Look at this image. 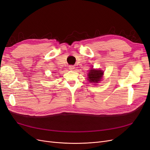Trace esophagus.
<instances>
[{
	"instance_id": "obj_1",
	"label": "esophagus",
	"mask_w": 150,
	"mask_h": 150,
	"mask_svg": "<svg viewBox=\"0 0 150 150\" xmlns=\"http://www.w3.org/2000/svg\"><path fill=\"white\" fill-rule=\"evenodd\" d=\"M74 68H75V67H74V66H72V65H71V66H69V70H74Z\"/></svg>"
}]
</instances>
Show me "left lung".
I'll list each match as a JSON object with an SVG mask.
<instances>
[{
    "label": "left lung",
    "instance_id": "left-lung-1",
    "mask_svg": "<svg viewBox=\"0 0 150 150\" xmlns=\"http://www.w3.org/2000/svg\"><path fill=\"white\" fill-rule=\"evenodd\" d=\"M103 75V72L101 70L91 69L88 73V80L90 83H98L101 81Z\"/></svg>",
    "mask_w": 150,
    "mask_h": 150
}]
</instances>
